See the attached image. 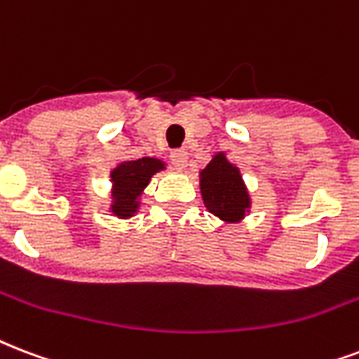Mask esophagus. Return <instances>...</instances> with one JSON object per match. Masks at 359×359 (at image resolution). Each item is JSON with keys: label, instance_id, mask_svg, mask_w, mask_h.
Listing matches in <instances>:
<instances>
[{"label": "esophagus", "instance_id": "obj_1", "mask_svg": "<svg viewBox=\"0 0 359 359\" xmlns=\"http://www.w3.org/2000/svg\"><path fill=\"white\" fill-rule=\"evenodd\" d=\"M169 158H171V161H173V165L177 169H184L186 165H188V152H186V150H173Z\"/></svg>", "mask_w": 359, "mask_h": 359}]
</instances>
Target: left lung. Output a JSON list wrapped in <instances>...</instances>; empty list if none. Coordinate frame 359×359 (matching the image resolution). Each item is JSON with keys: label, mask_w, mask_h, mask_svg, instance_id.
<instances>
[{"label": "left lung", "mask_w": 359, "mask_h": 359, "mask_svg": "<svg viewBox=\"0 0 359 359\" xmlns=\"http://www.w3.org/2000/svg\"><path fill=\"white\" fill-rule=\"evenodd\" d=\"M201 194L209 212L226 222L241 220L250 205L239 169L231 165L224 154H216L201 171Z\"/></svg>", "instance_id": "left-lung-1"}]
</instances>
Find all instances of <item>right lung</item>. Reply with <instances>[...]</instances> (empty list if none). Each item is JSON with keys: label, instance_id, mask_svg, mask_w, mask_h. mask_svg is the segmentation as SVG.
<instances>
[{"label": "right lung", "instance_id": "add662e5", "mask_svg": "<svg viewBox=\"0 0 359 359\" xmlns=\"http://www.w3.org/2000/svg\"><path fill=\"white\" fill-rule=\"evenodd\" d=\"M163 169V163L156 158H141V160L124 161L111 173L114 184L113 212L120 218H130L139 207L137 198L149 184L150 177Z\"/></svg>", "mask_w": 359, "mask_h": 359}]
</instances>
